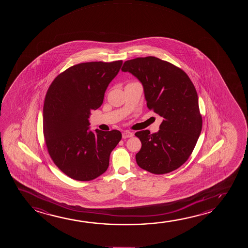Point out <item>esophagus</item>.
Returning a JSON list of instances; mask_svg holds the SVG:
<instances>
[{"label":"esophagus","instance_id":"34e87169","mask_svg":"<svg viewBox=\"0 0 248 248\" xmlns=\"http://www.w3.org/2000/svg\"><path fill=\"white\" fill-rule=\"evenodd\" d=\"M123 138L124 139H126V138H129V137H132L133 133L130 132L129 130H125V131H124L122 134Z\"/></svg>","mask_w":248,"mask_h":248}]
</instances>
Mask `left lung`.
<instances>
[{"label": "left lung", "instance_id": "1", "mask_svg": "<svg viewBox=\"0 0 248 248\" xmlns=\"http://www.w3.org/2000/svg\"><path fill=\"white\" fill-rule=\"evenodd\" d=\"M121 69L142 83L147 108L163 119L158 132L135 134L141 141L138 166L154 174L179 169L191 155L202 128L193 83L181 68L151 56L124 62Z\"/></svg>", "mask_w": 248, "mask_h": 248}]
</instances>
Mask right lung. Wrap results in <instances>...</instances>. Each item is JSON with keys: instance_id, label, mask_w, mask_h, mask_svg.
<instances>
[{"instance_id": "obj_1", "label": "right lung", "mask_w": 248, "mask_h": 248, "mask_svg": "<svg viewBox=\"0 0 248 248\" xmlns=\"http://www.w3.org/2000/svg\"><path fill=\"white\" fill-rule=\"evenodd\" d=\"M122 60L74 65L58 75L48 88L43 107V133L48 153L62 173L89 181L105 173L122 134L117 129H89L92 110L103 102L106 90Z\"/></svg>"}]
</instances>
